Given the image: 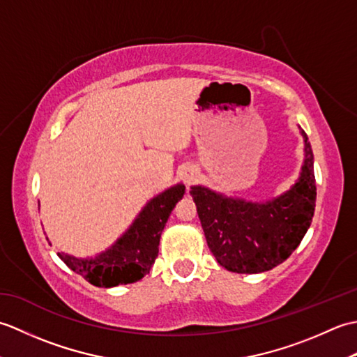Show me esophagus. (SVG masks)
<instances>
[{"label":"esophagus","instance_id":"obj_1","mask_svg":"<svg viewBox=\"0 0 357 357\" xmlns=\"http://www.w3.org/2000/svg\"><path fill=\"white\" fill-rule=\"evenodd\" d=\"M198 178H199V170L196 169L195 165L185 167L184 172H183V179H184V183H185L187 185H190V184L196 183V181H198Z\"/></svg>","mask_w":357,"mask_h":357}]
</instances>
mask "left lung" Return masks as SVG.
<instances>
[{"instance_id": "1", "label": "left lung", "mask_w": 357, "mask_h": 357, "mask_svg": "<svg viewBox=\"0 0 357 357\" xmlns=\"http://www.w3.org/2000/svg\"><path fill=\"white\" fill-rule=\"evenodd\" d=\"M299 178L282 195L267 201L227 196L206 185L190 195L207 245L219 265L233 273H264L282 264L310 229L316 206L314 158L307 133Z\"/></svg>"}]
</instances>
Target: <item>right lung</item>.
<instances>
[{
  "instance_id": "1",
  "label": "right lung",
  "mask_w": 357,
  "mask_h": 357,
  "mask_svg": "<svg viewBox=\"0 0 357 357\" xmlns=\"http://www.w3.org/2000/svg\"><path fill=\"white\" fill-rule=\"evenodd\" d=\"M184 193L185 185L178 183L156 195L141 208L128 229L96 256L77 257L64 252L56 255L67 267L95 287L112 288L133 284L146 276L155 264L161 233Z\"/></svg>"
}]
</instances>
